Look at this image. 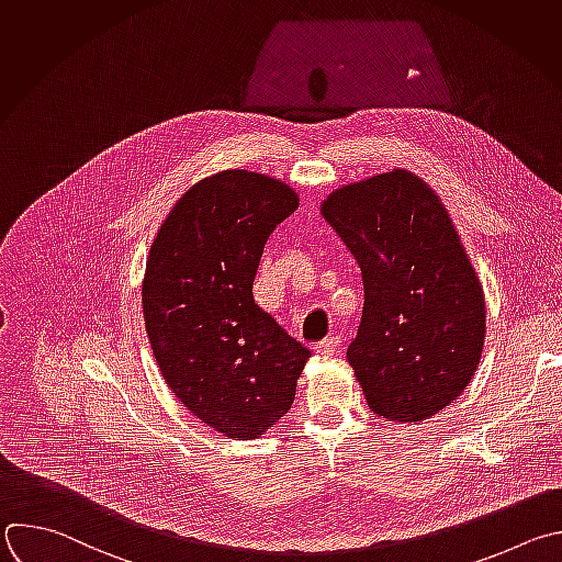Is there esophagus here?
Segmentation results:
<instances>
[{
  "instance_id": "34e87169",
  "label": "esophagus",
  "mask_w": 562,
  "mask_h": 562,
  "mask_svg": "<svg viewBox=\"0 0 562 562\" xmlns=\"http://www.w3.org/2000/svg\"><path fill=\"white\" fill-rule=\"evenodd\" d=\"M337 346H339V339H337V337H326V339H322V341L315 344V350H317L319 355L328 357V355H333V352L337 350Z\"/></svg>"
}]
</instances>
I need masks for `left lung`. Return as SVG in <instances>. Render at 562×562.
Wrapping results in <instances>:
<instances>
[{
  "label": "left lung",
  "instance_id": "obj_1",
  "mask_svg": "<svg viewBox=\"0 0 562 562\" xmlns=\"http://www.w3.org/2000/svg\"><path fill=\"white\" fill-rule=\"evenodd\" d=\"M355 256L363 311L346 359L370 411L397 424L452 404L476 372L485 295L432 187L393 169L339 187L319 207Z\"/></svg>",
  "mask_w": 562,
  "mask_h": 562
}]
</instances>
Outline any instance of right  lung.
<instances>
[{
  "mask_svg": "<svg viewBox=\"0 0 562 562\" xmlns=\"http://www.w3.org/2000/svg\"><path fill=\"white\" fill-rule=\"evenodd\" d=\"M297 205L278 178L218 171L180 196L147 256L143 317L160 375L187 411L236 441L289 413L311 357L254 300L267 238Z\"/></svg>",
  "mask_w": 562,
  "mask_h": 562,
  "instance_id": "add662e5",
  "label": "right lung"
}]
</instances>
